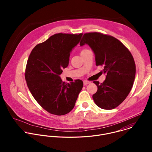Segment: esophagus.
Instances as JSON below:
<instances>
[{
    "instance_id": "obj_1",
    "label": "esophagus",
    "mask_w": 152,
    "mask_h": 152,
    "mask_svg": "<svg viewBox=\"0 0 152 152\" xmlns=\"http://www.w3.org/2000/svg\"><path fill=\"white\" fill-rule=\"evenodd\" d=\"M90 83V82L87 81V80H84V81H83V85H86Z\"/></svg>"
}]
</instances>
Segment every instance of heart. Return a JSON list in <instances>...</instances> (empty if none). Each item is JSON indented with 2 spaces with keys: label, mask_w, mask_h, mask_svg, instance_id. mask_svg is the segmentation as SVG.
I'll return each instance as SVG.
<instances>
[{
  "label": "heart",
  "mask_w": 152,
  "mask_h": 152,
  "mask_svg": "<svg viewBox=\"0 0 152 152\" xmlns=\"http://www.w3.org/2000/svg\"><path fill=\"white\" fill-rule=\"evenodd\" d=\"M85 50H86V49H83V50H82L81 51V53H82V52H85Z\"/></svg>",
  "instance_id": "obj_1"
}]
</instances>
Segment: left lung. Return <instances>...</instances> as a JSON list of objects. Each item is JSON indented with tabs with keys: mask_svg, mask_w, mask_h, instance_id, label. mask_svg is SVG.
<instances>
[{
	"mask_svg": "<svg viewBox=\"0 0 152 152\" xmlns=\"http://www.w3.org/2000/svg\"><path fill=\"white\" fill-rule=\"evenodd\" d=\"M88 45L95 55L96 66L103 67L106 79L97 86L93 99L103 110H112L127 97L133 86L136 67L134 58L123 43L114 37L99 32L85 34L80 46Z\"/></svg>",
	"mask_w": 152,
	"mask_h": 152,
	"instance_id": "left-lung-1",
	"label": "left lung"
}]
</instances>
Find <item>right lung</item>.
<instances>
[{
  "label": "right lung",
  "instance_id": "right-lung-1",
  "mask_svg": "<svg viewBox=\"0 0 152 152\" xmlns=\"http://www.w3.org/2000/svg\"><path fill=\"white\" fill-rule=\"evenodd\" d=\"M82 34H56L37 45L28 59L25 79L38 104L48 113L62 115L70 113L83 87V82H62L60 75L69 66L70 52Z\"/></svg>",
  "mask_w": 152,
  "mask_h": 152
}]
</instances>
